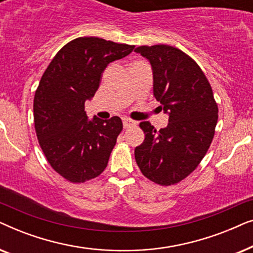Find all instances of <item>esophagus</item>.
I'll return each instance as SVG.
<instances>
[{
    "label": "esophagus",
    "mask_w": 253,
    "mask_h": 253,
    "mask_svg": "<svg viewBox=\"0 0 253 253\" xmlns=\"http://www.w3.org/2000/svg\"><path fill=\"white\" fill-rule=\"evenodd\" d=\"M134 124H136V122H134V121H132V120L123 119V126H124V129H127V127L133 126Z\"/></svg>",
    "instance_id": "esophagus-1"
}]
</instances>
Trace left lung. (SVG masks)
<instances>
[{
    "label": "left lung",
    "instance_id": "left-lung-1",
    "mask_svg": "<svg viewBox=\"0 0 253 253\" xmlns=\"http://www.w3.org/2000/svg\"><path fill=\"white\" fill-rule=\"evenodd\" d=\"M134 51L150 62L153 94L168 115V126L157 131L141 122L143 144L134 158L144 176L160 185L178 183L197 168L214 137L217 105L199 65L168 44L140 46Z\"/></svg>",
    "mask_w": 253,
    "mask_h": 253
}]
</instances>
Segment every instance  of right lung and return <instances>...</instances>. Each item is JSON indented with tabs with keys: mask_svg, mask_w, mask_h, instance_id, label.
I'll list each match as a JSON object with an SVG mask.
<instances>
[{
	"mask_svg": "<svg viewBox=\"0 0 253 253\" xmlns=\"http://www.w3.org/2000/svg\"><path fill=\"white\" fill-rule=\"evenodd\" d=\"M133 48L96 37L77 38L55 55L41 77L33 103L37 137L51 167L68 181H88L107 167L122 121L88 120L85 101L98 91L107 65Z\"/></svg>",
	"mask_w": 253,
	"mask_h": 253,
	"instance_id": "right-lung-1",
	"label": "right lung"
}]
</instances>
